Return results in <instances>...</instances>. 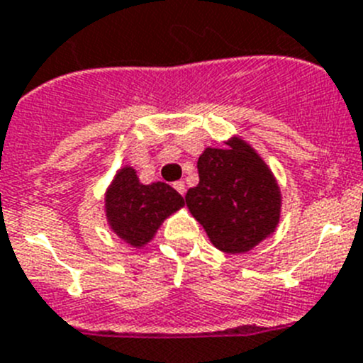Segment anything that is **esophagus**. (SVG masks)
I'll return each mask as SVG.
<instances>
[{
    "mask_svg": "<svg viewBox=\"0 0 363 363\" xmlns=\"http://www.w3.org/2000/svg\"><path fill=\"white\" fill-rule=\"evenodd\" d=\"M174 189L179 192V194L184 196V194H185V182H176Z\"/></svg>",
    "mask_w": 363,
    "mask_h": 363,
    "instance_id": "1",
    "label": "esophagus"
}]
</instances>
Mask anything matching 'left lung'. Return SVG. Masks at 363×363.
I'll use <instances>...</instances> for the list:
<instances>
[{
	"instance_id": "obj_1",
	"label": "left lung",
	"mask_w": 363,
	"mask_h": 363,
	"mask_svg": "<svg viewBox=\"0 0 363 363\" xmlns=\"http://www.w3.org/2000/svg\"><path fill=\"white\" fill-rule=\"evenodd\" d=\"M225 145L199 155V184L189 189L185 201L218 250L247 254L277 230L281 187L262 156L241 136H230Z\"/></svg>"
}]
</instances>
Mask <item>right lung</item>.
<instances>
[{
  "label": "right lung",
  "mask_w": 363,
  "mask_h": 363,
  "mask_svg": "<svg viewBox=\"0 0 363 363\" xmlns=\"http://www.w3.org/2000/svg\"><path fill=\"white\" fill-rule=\"evenodd\" d=\"M184 205V196L171 185L142 184L131 165L116 171L104 194L108 227L131 248H144L151 242L162 223Z\"/></svg>",
  "instance_id": "add662e5"
}]
</instances>
